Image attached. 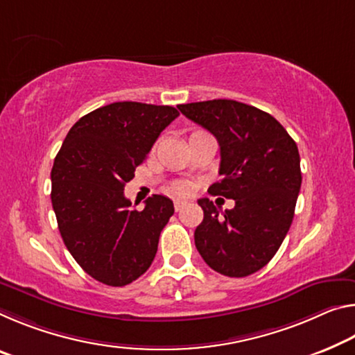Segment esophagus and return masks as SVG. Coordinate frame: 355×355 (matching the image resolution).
Listing matches in <instances>:
<instances>
[{"mask_svg": "<svg viewBox=\"0 0 355 355\" xmlns=\"http://www.w3.org/2000/svg\"><path fill=\"white\" fill-rule=\"evenodd\" d=\"M184 205H187V202H184V200H180V199H177L175 202H173V208H175V211H180V210H182V208H183Z\"/></svg>", "mask_w": 355, "mask_h": 355, "instance_id": "obj_1", "label": "esophagus"}]
</instances>
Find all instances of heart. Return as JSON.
I'll return each mask as SVG.
<instances>
[{"label": "heart", "instance_id": "1", "mask_svg": "<svg viewBox=\"0 0 355 355\" xmlns=\"http://www.w3.org/2000/svg\"><path fill=\"white\" fill-rule=\"evenodd\" d=\"M189 189H191L189 183H187V182H178V183L175 184V187H173V193H177V194H188Z\"/></svg>", "mask_w": 355, "mask_h": 355}]
</instances>
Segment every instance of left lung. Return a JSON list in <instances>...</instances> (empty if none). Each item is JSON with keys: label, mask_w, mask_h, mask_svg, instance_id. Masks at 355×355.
<instances>
[{"label": "left lung", "mask_w": 355, "mask_h": 355, "mask_svg": "<svg viewBox=\"0 0 355 355\" xmlns=\"http://www.w3.org/2000/svg\"><path fill=\"white\" fill-rule=\"evenodd\" d=\"M178 109L210 131L221 148L223 178L208 193L235 200L221 215L211 200H198L204 221L194 232L196 248L215 272L248 277L277 254L292 224L302 184L299 148L272 115L239 101Z\"/></svg>", "instance_id": "8db88e82"}]
</instances>
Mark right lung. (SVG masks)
Here are the masks:
<instances>
[{"label":"right lung","mask_w":355,"mask_h":355,"mask_svg":"<svg viewBox=\"0 0 355 355\" xmlns=\"http://www.w3.org/2000/svg\"><path fill=\"white\" fill-rule=\"evenodd\" d=\"M171 105L114 103L69 129L52 167V205L67 251L94 279L126 286L147 272L173 202L161 194L131 207L134 178L159 134L178 116Z\"/></svg>","instance_id":"right-lung-1"}]
</instances>
